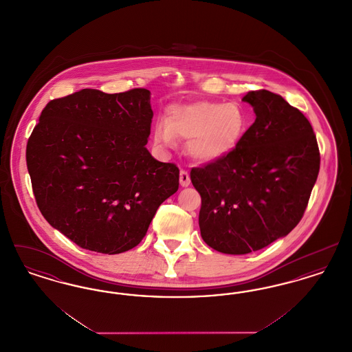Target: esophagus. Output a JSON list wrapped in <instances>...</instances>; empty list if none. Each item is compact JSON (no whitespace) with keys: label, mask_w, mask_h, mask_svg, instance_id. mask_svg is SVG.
Listing matches in <instances>:
<instances>
[{"label":"esophagus","mask_w":352,"mask_h":352,"mask_svg":"<svg viewBox=\"0 0 352 352\" xmlns=\"http://www.w3.org/2000/svg\"><path fill=\"white\" fill-rule=\"evenodd\" d=\"M190 174L186 170H181L179 173V184L182 187H188L190 186Z\"/></svg>","instance_id":"1"}]
</instances>
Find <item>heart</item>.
<instances>
[{
    "mask_svg": "<svg viewBox=\"0 0 352 352\" xmlns=\"http://www.w3.org/2000/svg\"><path fill=\"white\" fill-rule=\"evenodd\" d=\"M248 128L244 109L234 102L201 100L174 104L165 120L154 125V142L170 148L175 140H187L186 151L198 164H214L237 148Z\"/></svg>",
    "mask_w": 352,
    "mask_h": 352,
    "instance_id": "b5f03b06",
    "label": "heart"
}]
</instances>
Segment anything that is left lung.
<instances>
[{
	"instance_id": "obj_1",
	"label": "left lung",
	"mask_w": 352,
	"mask_h": 352,
	"mask_svg": "<svg viewBox=\"0 0 352 352\" xmlns=\"http://www.w3.org/2000/svg\"><path fill=\"white\" fill-rule=\"evenodd\" d=\"M254 122L227 158L191 170L201 197V239L215 251L245 254L289 234L301 220L319 173L309 120L267 89L248 92Z\"/></svg>"
}]
</instances>
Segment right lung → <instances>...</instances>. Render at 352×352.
<instances>
[{
	"label": "right lung",
	"mask_w": 352,
	"mask_h": 352,
	"mask_svg": "<svg viewBox=\"0 0 352 352\" xmlns=\"http://www.w3.org/2000/svg\"><path fill=\"white\" fill-rule=\"evenodd\" d=\"M151 118L145 88H85L42 111L26 146L34 197L51 226L84 250H132L177 192L179 168L146 149Z\"/></svg>",
	"instance_id": "1"
}]
</instances>
